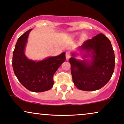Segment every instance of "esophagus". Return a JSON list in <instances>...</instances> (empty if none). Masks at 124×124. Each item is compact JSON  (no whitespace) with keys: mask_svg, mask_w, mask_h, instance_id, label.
<instances>
[{"mask_svg":"<svg viewBox=\"0 0 124 124\" xmlns=\"http://www.w3.org/2000/svg\"><path fill=\"white\" fill-rule=\"evenodd\" d=\"M70 53H69V52H66V59L67 60H68V59H69V58H70Z\"/></svg>","mask_w":124,"mask_h":124,"instance_id":"esophagus-1","label":"esophagus"}]
</instances>
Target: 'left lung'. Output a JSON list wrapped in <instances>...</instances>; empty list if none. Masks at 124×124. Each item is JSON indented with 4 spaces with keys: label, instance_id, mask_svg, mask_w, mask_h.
<instances>
[{
    "label": "left lung",
    "instance_id": "obj_1",
    "mask_svg": "<svg viewBox=\"0 0 124 124\" xmlns=\"http://www.w3.org/2000/svg\"><path fill=\"white\" fill-rule=\"evenodd\" d=\"M86 51L85 58L91 60H78L74 56L69 59L73 82L78 89L94 91L104 86L111 78L114 70L115 55L109 39L99 34L88 39L79 46Z\"/></svg>",
    "mask_w": 124,
    "mask_h": 124
}]
</instances>
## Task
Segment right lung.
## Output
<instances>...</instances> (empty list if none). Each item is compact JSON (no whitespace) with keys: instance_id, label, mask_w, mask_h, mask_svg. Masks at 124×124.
<instances>
[{"instance_id":"right-lung-1","label":"right lung","mask_w":124,"mask_h":124,"mask_svg":"<svg viewBox=\"0 0 124 124\" xmlns=\"http://www.w3.org/2000/svg\"><path fill=\"white\" fill-rule=\"evenodd\" d=\"M31 30L21 35L17 41L13 54V68L18 81L27 89L33 92H45L53 86L54 75L66 60L65 52L40 61L28 59L24 49Z\"/></svg>"}]
</instances>
